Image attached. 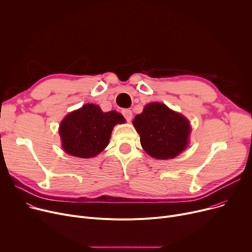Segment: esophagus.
Wrapping results in <instances>:
<instances>
[{"instance_id":"1","label":"esophagus","mask_w":252,"mask_h":252,"mask_svg":"<svg viewBox=\"0 0 252 252\" xmlns=\"http://www.w3.org/2000/svg\"><path fill=\"white\" fill-rule=\"evenodd\" d=\"M122 113H123V115L125 116V118L126 119L127 122H130V119L133 118V113H131V111L129 109H124L122 111Z\"/></svg>"}]
</instances>
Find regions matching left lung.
Here are the masks:
<instances>
[{
	"label": "left lung",
	"instance_id": "left-lung-1",
	"mask_svg": "<svg viewBox=\"0 0 252 252\" xmlns=\"http://www.w3.org/2000/svg\"><path fill=\"white\" fill-rule=\"evenodd\" d=\"M133 125L143 149L156 159L175 158L187 148L191 126L188 119L162 103H149Z\"/></svg>",
	"mask_w": 252,
	"mask_h": 252
}]
</instances>
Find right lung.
I'll return each mask as SVG.
<instances>
[{"mask_svg":"<svg viewBox=\"0 0 252 252\" xmlns=\"http://www.w3.org/2000/svg\"><path fill=\"white\" fill-rule=\"evenodd\" d=\"M125 123L121 113L114 110L103 112L98 105L85 104L61 122L62 148L75 157H94L107 147L114 126Z\"/></svg>","mask_w":252,"mask_h":252,"instance_id":"1","label":"right lung"}]
</instances>
